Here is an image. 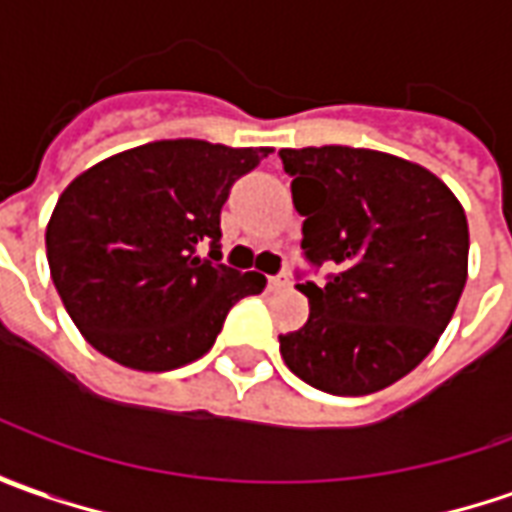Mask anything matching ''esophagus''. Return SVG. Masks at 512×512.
Returning a JSON list of instances; mask_svg holds the SVG:
<instances>
[{
	"mask_svg": "<svg viewBox=\"0 0 512 512\" xmlns=\"http://www.w3.org/2000/svg\"><path fill=\"white\" fill-rule=\"evenodd\" d=\"M286 286H291L289 274H272L269 277V289H286Z\"/></svg>",
	"mask_w": 512,
	"mask_h": 512,
	"instance_id": "34e87169",
	"label": "esophagus"
}]
</instances>
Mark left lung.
<instances>
[{
	"mask_svg": "<svg viewBox=\"0 0 512 512\" xmlns=\"http://www.w3.org/2000/svg\"><path fill=\"white\" fill-rule=\"evenodd\" d=\"M303 221L306 326L280 334L291 374L337 397L388 388L431 354L467 280V218L433 172L354 147L280 150Z\"/></svg>",
	"mask_w": 512,
	"mask_h": 512,
	"instance_id": "1",
	"label": "left lung"
}]
</instances>
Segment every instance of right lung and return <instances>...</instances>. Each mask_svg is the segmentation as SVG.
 I'll list each match as a JSON object with an SVG mask.
<instances>
[{
  "label": "right lung",
  "mask_w": 512,
  "mask_h": 512,
  "mask_svg": "<svg viewBox=\"0 0 512 512\" xmlns=\"http://www.w3.org/2000/svg\"><path fill=\"white\" fill-rule=\"evenodd\" d=\"M269 152L152 141L64 189L47 223V263L87 343L135 371H172L215 345L229 309L266 289L263 274L221 263V209Z\"/></svg>",
  "instance_id": "add662e5"
}]
</instances>
